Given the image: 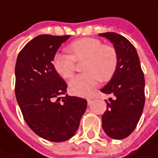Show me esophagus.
<instances>
[{"label":"esophagus","instance_id":"1","mask_svg":"<svg viewBox=\"0 0 158 158\" xmlns=\"http://www.w3.org/2000/svg\"><path fill=\"white\" fill-rule=\"evenodd\" d=\"M87 103H88V105L90 106V105L93 103V98H87Z\"/></svg>","mask_w":158,"mask_h":158}]
</instances>
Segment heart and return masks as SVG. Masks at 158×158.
<instances>
[{
  "label": "heart",
  "instance_id": "1",
  "mask_svg": "<svg viewBox=\"0 0 158 158\" xmlns=\"http://www.w3.org/2000/svg\"><path fill=\"white\" fill-rule=\"evenodd\" d=\"M69 54L56 53L52 59V66L58 74L69 79L74 73L76 61L85 60L84 73L71 79L69 87L72 93L86 96L97 87L101 81H109L115 74L118 58L116 49L103 45L95 38H82L69 44L66 48Z\"/></svg>",
  "mask_w": 158,
  "mask_h": 158
}]
</instances>
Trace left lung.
<instances>
[{"label":"left lung","instance_id":"8db88e82","mask_svg":"<svg viewBox=\"0 0 158 158\" xmlns=\"http://www.w3.org/2000/svg\"><path fill=\"white\" fill-rule=\"evenodd\" d=\"M117 51L118 63L115 74L102 88V93L114 96L109 98L102 116V127L113 139H123L131 135L141 118L145 96L144 76L138 52L131 43L116 33H104Z\"/></svg>","mask_w":158,"mask_h":158}]
</instances>
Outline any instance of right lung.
<instances>
[{
	"instance_id": "1",
	"label": "right lung",
	"mask_w": 158,
	"mask_h": 158,
	"mask_svg": "<svg viewBox=\"0 0 158 158\" xmlns=\"http://www.w3.org/2000/svg\"><path fill=\"white\" fill-rule=\"evenodd\" d=\"M70 36L41 34L19 52L15 64V96L30 129L51 142L70 139L87 107L86 99L68 96L67 85L52 66V59Z\"/></svg>"
}]
</instances>
